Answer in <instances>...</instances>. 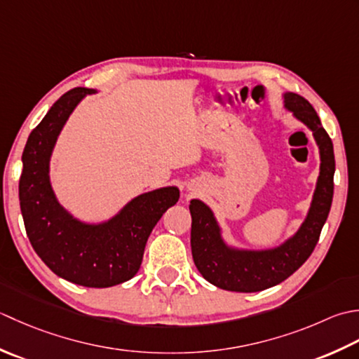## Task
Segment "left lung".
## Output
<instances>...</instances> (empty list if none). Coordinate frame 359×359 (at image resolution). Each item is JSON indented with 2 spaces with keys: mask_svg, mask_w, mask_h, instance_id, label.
Returning a JSON list of instances; mask_svg holds the SVG:
<instances>
[{
  "mask_svg": "<svg viewBox=\"0 0 359 359\" xmlns=\"http://www.w3.org/2000/svg\"><path fill=\"white\" fill-rule=\"evenodd\" d=\"M285 107L313 131L320 153V172L311 208L294 237L274 250L237 251L224 245L212 210L200 200L190 201L192 231L190 246L195 266L215 287L237 292L271 288L297 271L310 257L323 231L333 200L334 153L318 113L306 99L294 93L285 94Z\"/></svg>",
  "mask_w": 359,
  "mask_h": 359,
  "instance_id": "8db88e82",
  "label": "left lung"
}]
</instances>
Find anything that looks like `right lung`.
<instances>
[{
	"label": "right lung",
	"instance_id": "1",
	"mask_svg": "<svg viewBox=\"0 0 359 359\" xmlns=\"http://www.w3.org/2000/svg\"><path fill=\"white\" fill-rule=\"evenodd\" d=\"M93 93L90 88L65 93L31 131L18 192L29 241L50 271L82 287L107 288L139 271L150 232L177 204L180 190L163 187L139 195L102 224L79 222L58 204L49 182L50 151L72 109Z\"/></svg>",
	"mask_w": 359,
	"mask_h": 359
}]
</instances>
